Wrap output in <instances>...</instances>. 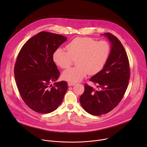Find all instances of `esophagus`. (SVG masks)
<instances>
[{"mask_svg":"<svg viewBox=\"0 0 147 147\" xmlns=\"http://www.w3.org/2000/svg\"><path fill=\"white\" fill-rule=\"evenodd\" d=\"M76 84V82H68V86H74Z\"/></svg>","mask_w":147,"mask_h":147,"instance_id":"1","label":"esophagus"}]
</instances>
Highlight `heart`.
Instances as JSON below:
<instances>
[{
    "label": "heart",
    "instance_id": "obj_1",
    "mask_svg": "<svg viewBox=\"0 0 147 147\" xmlns=\"http://www.w3.org/2000/svg\"><path fill=\"white\" fill-rule=\"evenodd\" d=\"M67 51L61 48L56 49L53 54L55 63L61 69L69 67L74 60L76 67L63 71L65 80L78 81L88 73L94 76L105 66L111 53V47L107 40H99L88 37H77L66 46Z\"/></svg>",
    "mask_w": 147,
    "mask_h": 147
}]
</instances>
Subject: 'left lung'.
<instances>
[{
    "label": "left lung",
    "mask_w": 147,
    "mask_h": 147,
    "mask_svg": "<svg viewBox=\"0 0 147 147\" xmlns=\"http://www.w3.org/2000/svg\"><path fill=\"white\" fill-rule=\"evenodd\" d=\"M104 35L112 44L111 53L104 68L90 79L98 89L95 90L84 84V92L80 97L82 108L95 116L106 114L118 105L127 90L130 76L128 56L120 41L111 33Z\"/></svg>",
    "instance_id": "8db88e82"
}]
</instances>
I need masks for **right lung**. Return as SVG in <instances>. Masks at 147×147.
Masks as SVG:
<instances>
[{
  "mask_svg": "<svg viewBox=\"0 0 147 147\" xmlns=\"http://www.w3.org/2000/svg\"><path fill=\"white\" fill-rule=\"evenodd\" d=\"M66 36L42 31L28 39L20 49L14 65L16 85L24 103L34 111L49 113L57 108L68 88L67 82H55L60 73L53 54Z\"/></svg>",
  "mask_w": 147,
  "mask_h": 147,
  "instance_id": "right-lung-1",
  "label": "right lung"
}]
</instances>
